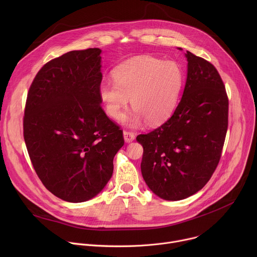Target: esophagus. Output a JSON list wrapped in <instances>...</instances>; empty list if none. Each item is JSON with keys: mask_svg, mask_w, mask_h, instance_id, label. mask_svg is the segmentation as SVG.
Returning a JSON list of instances; mask_svg holds the SVG:
<instances>
[{"mask_svg": "<svg viewBox=\"0 0 257 257\" xmlns=\"http://www.w3.org/2000/svg\"><path fill=\"white\" fill-rule=\"evenodd\" d=\"M123 135H124V140H125V142H127V143L132 142V141L134 140V138H135L134 133L129 132V131H124V132H123Z\"/></svg>", "mask_w": 257, "mask_h": 257, "instance_id": "esophagus-1", "label": "esophagus"}]
</instances>
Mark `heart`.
Wrapping results in <instances>:
<instances>
[{
  "label": "heart",
  "instance_id": "1",
  "mask_svg": "<svg viewBox=\"0 0 257 257\" xmlns=\"http://www.w3.org/2000/svg\"><path fill=\"white\" fill-rule=\"evenodd\" d=\"M113 76L114 80L100 81L98 96L105 113L115 120L131 101L134 108L122 119L129 127H138L145 120L152 126L165 122L175 111L184 84V72L178 63L151 56L124 62Z\"/></svg>",
  "mask_w": 257,
  "mask_h": 257
}]
</instances>
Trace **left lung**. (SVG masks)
Wrapping results in <instances>:
<instances>
[{
    "mask_svg": "<svg viewBox=\"0 0 257 257\" xmlns=\"http://www.w3.org/2000/svg\"><path fill=\"white\" fill-rule=\"evenodd\" d=\"M185 57L186 83L174 114L161 127L136 137L143 148L146 185L172 201L203 188L221 159L228 129L229 101L218 72L188 51Z\"/></svg>",
    "mask_w": 257,
    "mask_h": 257,
    "instance_id": "8db88e82",
    "label": "left lung"
}]
</instances>
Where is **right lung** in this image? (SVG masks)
<instances>
[{"label":"right lung","mask_w":257,"mask_h":257,"mask_svg":"<svg viewBox=\"0 0 257 257\" xmlns=\"http://www.w3.org/2000/svg\"><path fill=\"white\" fill-rule=\"evenodd\" d=\"M101 50L71 51L47 63L27 94L23 130L46 188L68 202L96 196L114 171L123 132L100 106Z\"/></svg>","instance_id":"right-lung-1"}]
</instances>
